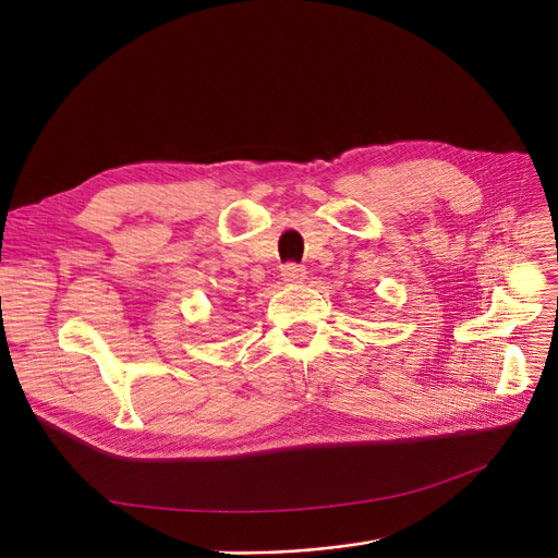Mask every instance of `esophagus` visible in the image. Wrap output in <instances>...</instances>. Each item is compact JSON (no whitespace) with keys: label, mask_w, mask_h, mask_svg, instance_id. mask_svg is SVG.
<instances>
[{"label":"esophagus","mask_w":558,"mask_h":558,"mask_svg":"<svg viewBox=\"0 0 558 558\" xmlns=\"http://www.w3.org/2000/svg\"><path fill=\"white\" fill-rule=\"evenodd\" d=\"M280 276L284 282H301L305 278V269L296 262H287V264H282Z\"/></svg>","instance_id":"esophagus-1"}]
</instances>
